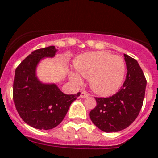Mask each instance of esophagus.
<instances>
[{
	"mask_svg": "<svg viewBox=\"0 0 158 158\" xmlns=\"http://www.w3.org/2000/svg\"><path fill=\"white\" fill-rule=\"evenodd\" d=\"M88 97H89V94L87 92H82L81 94H80V97L81 98H87Z\"/></svg>",
	"mask_w": 158,
	"mask_h": 158,
	"instance_id": "34e87169",
	"label": "esophagus"
}]
</instances>
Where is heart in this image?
I'll list each match as a JSON object with an SVG mask.
<instances>
[{
  "instance_id": "b5f03b06",
  "label": "heart",
  "mask_w": 158,
  "mask_h": 158,
  "mask_svg": "<svg viewBox=\"0 0 158 158\" xmlns=\"http://www.w3.org/2000/svg\"><path fill=\"white\" fill-rule=\"evenodd\" d=\"M74 64L77 72L83 77L90 78V87L97 94L111 96L121 88L126 72L125 62L122 57L97 51L80 55L75 58ZM78 74L72 72L70 78L79 84L82 79Z\"/></svg>"
}]
</instances>
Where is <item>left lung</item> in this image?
<instances>
[{
    "label": "left lung",
    "mask_w": 158,
    "mask_h": 158,
    "mask_svg": "<svg viewBox=\"0 0 158 158\" xmlns=\"http://www.w3.org/2000/svg\"><path fill=\"white\" fill-rule=\"evenodd\" d=\"M127 76L121 89L107 98L96 97L97 106L90 112L92 122L105 132H117L135 120L143 106L146 79L135 59L124 54Z\"/></svg>",
    "instance_id": "1"
}]
</instances>
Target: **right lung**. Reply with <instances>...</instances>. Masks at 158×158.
Segmentation results:
<instances>
[{
    "instance_id": "add662e5",
    "label": "right lung",
    "mask_w": 158,
    "mask_h": 158,
    "mask_svg": "<svg viewBox=\"0 0 158 158\" xmlns=\"http://www.w3.org/2000/svg\"><path fill=\"white\" fill-rule=\"evenodd\" d=\"M57 51L55 46L35 50L15 70L13 98L17 111L26 123L40 130H50L61 123L80 95L65 94L56 83H44L37 76L40 62L54 57Z\"/></svg>"
}]
</instances>
